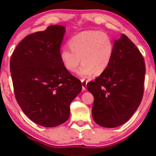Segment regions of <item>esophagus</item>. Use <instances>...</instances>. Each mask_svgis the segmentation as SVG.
Listing matches in <instances>:
<instances>
[{
  "label": "esophagus",
  "instance_id": "obj_1",
  "mask_svg": "<svg viewBox=\"0 0 156 156\" xmlns=\"http://www.w3.org/2000/svg\"><path fill=\"white\" fill-rule=\"evenodd\" d=\"M81 83H82V89L83 91H85L87 89V80H85L84 79H81Z\"/></svg>",
  "mask_w": 156,
  "mask_h": 156
}]
</instances>
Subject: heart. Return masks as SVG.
I'll use <instances>...</instances> for the list:
<instances>
[{
  "label": "heart",
  "mask_w": 156,
  "mask_h": 156,
  "mask_svg": "<svg viewBox=\"0 0 156 156\" xmlns=\"http://www.w3.org/2000/svg\"><path fill=\"white\" fill-rule=\"evenodd\" d=\"M70 49L64 48L61 51V60L69 72L76 70L82 66L78 75L83 78H89L94 73L101 74L112 62L114 44L107 34L99 31H87L75 35L69 41Z\"/></svg>",
  "instance_id": "1"
}]
</instances>
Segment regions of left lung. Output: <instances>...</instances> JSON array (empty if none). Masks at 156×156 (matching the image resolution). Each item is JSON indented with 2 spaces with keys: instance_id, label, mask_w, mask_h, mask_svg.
Wrapping results in <instances>:
<instances>
[{
  "instance_id": "obj_1",
  "label": "left lung",
  "mask_w": 156,
  "mask_h": 156,
  "mask_svg": "<svg viewBox=\"0 0 156 156\" xmlns=\"http://www.w3.org/2000/svg\"><path fill=\"white\" fill-rule=\"evenodd\" d=\"M144 78L145 64L141 52L122 34L114 42L108 67L87 85L94 96L92 114L97 124L116 128L126 122L142 100Z\"/></svg>"
}]
</instances>
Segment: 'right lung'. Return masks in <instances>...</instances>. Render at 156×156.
Wrapping results in <instances>:
<instances>
[{
	"instance_id": "right-lung-1",
	"label": "right lung",
	"mask_w": 156,
	"mask_h": 156,
	"mask_svg": "<svg viewBox=\"0 0 156 156\" xmlns=\"http://www.w3.org/2000/svg\"><path fill=\"white\" fill-rule=\"evenodd\" d=\"M65 28L50 26L26 36L10 59L15 95L31 120L55 127L69 117L70 104L80 92V80L64 67L60 48Z\"/></svg>"
}]
</instances>
